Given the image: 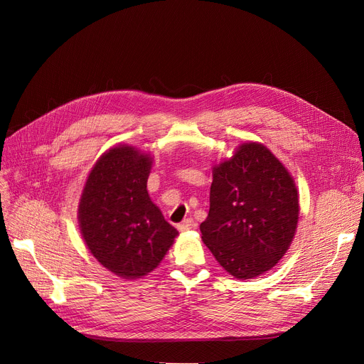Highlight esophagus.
Segmentation results:
<instances>
[{"label": "esophagus", "mask_w": 364, "mask_h": 364, "mask_svg": "<svg viewBox=\"0 0 364 364\" xmlns=\"http://www.w3.org/2000/svg\"><path fill=\"white\" fill-rule=\"evenodd\" d=\"M194 228H196V223L193 222L191 218L183 220V222L178 226V229L181 230V232H186V230H191V229H194Z\"/></svg>", "instance_id": "esophagus-1"}]
</instances>
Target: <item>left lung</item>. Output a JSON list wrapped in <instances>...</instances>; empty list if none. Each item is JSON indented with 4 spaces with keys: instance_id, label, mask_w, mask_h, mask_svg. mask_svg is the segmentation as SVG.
Segmentation results:
<instances>
[{
    "instance_id": "obj_1",
    "label": "left lung",
    "mask_w": 364,
    "mask_h": 364,
    "mask_svg": "<svg viewBox=\"0 0 364 364\" xmlns=\"http://www.w3.org/2000/svg\"><path fill=\"white\" fill-rule=\"evenodd\" d=\"M299 211L290 171L261 142L246 141L229 159L213 165L202 240L234 278H257L289 250Z\"/></svg>"
}]
</instances>
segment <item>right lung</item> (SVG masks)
Returning <instances> with one entry per match:
<instances>
[{
	"label": "right lung",
	"mask_w": 364,
	"mask_h": 364,
	"mask_svg": "<svg viewBox=\"0 0 364 364\" xmlns=\"http://www.w3.org/2000/svg\"><path fill=\"white\" fill-rule=\"evenodd\" d=\"M151 165L150 153L134 146L106 150L87 174L77 209L92 257L123 279L147 277L179 235L149 196Z\"/></svg>",
	"instance_id": "right-lung-1"
}]
</instances>
